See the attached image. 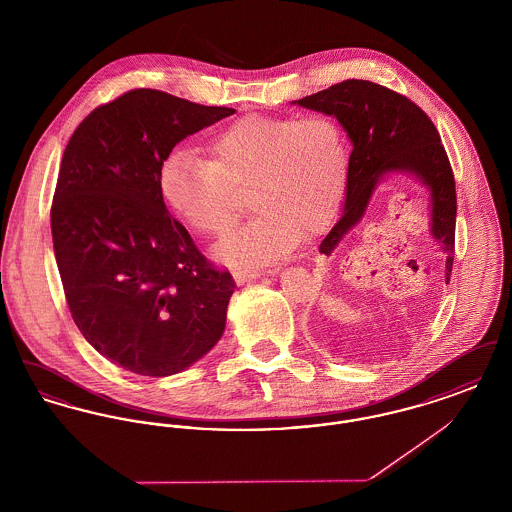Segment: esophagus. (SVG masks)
<instances>
[{
	"instance_id": "1",
	"label": "esophagus",
	"mask_w": 512,
	"mask_h": 512,
	"mask_svg": "<svg viewBox=\"0 0 512 512\" xmlns=\"http://www.w3.org/2000/svg\"><path fill=\"white\" fill-rule=\"evenodd\" d=\"M263 274L259 272V270H238V272H234V280H236V284H245V282H251V280H255V278H261Z\"/></svg>"
}]
</instances>
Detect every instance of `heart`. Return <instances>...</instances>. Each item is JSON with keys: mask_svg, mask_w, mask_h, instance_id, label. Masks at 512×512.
<instances>
[{"mask_svg": "<svg viewBox=\"0 0 512 512\" xmlns=\"http://www.w3.org/2000/svg\"><path fill=\"white\" fill-rule=\"evenodd\" d=\"M174 147L159 171L172 211L205 236L226 234L244 213L238 192L251 190L257 217L217 247L234 267L280 261L301 236L322 232L340 209L349 178V147L340 124L322 115H247L205 147Z\"/></svg>", "mask_w": 512, "mask_h": 512, "instance_id": "obj_1", "label": "heart"}]
</instances>
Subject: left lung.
Listing matches in <instances>:
<instances>
[{"mask_svg":"<svg viewBox=\"0 0 512 512\" xmlns=\"http://www.w3.org/2000/svg\"><path fill=\"white\" fill-rule=\"evenodd\" d=\"M293 103L336 117L353 144L343 213L322 240L320 253L332 255L343 236L361 222L384 176L409 174L430 194V232L447 255L445 284H449L457 194L447 153L430 117L411 99L355 78Z\"/></svg>","mask_w":512,"mask_h":512,"instance_id":"1","label":"left lung"}]
</instances>
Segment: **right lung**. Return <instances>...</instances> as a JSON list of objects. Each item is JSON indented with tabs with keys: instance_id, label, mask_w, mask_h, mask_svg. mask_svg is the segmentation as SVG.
Segmentation results:
<instances>
[{
	"instance_id": "obj_1",
	"label": "right lung",
	"mask_w": 512,
	"mask_h": 512,
	"mask_svg": "<svg viewBox=\"0 0 512 512\" xmlns=\"http://www.w3.org/2000/svg\"><path fill=\"white\" fill-rule=\"evenodd\" d=\"M234 113L140 88L94 109L65 147L51 205L57 268L78 330L124 370L182 372L224 332L236 284L169 215L159 171L176 144Z\"/></svg>"
}]
</instances>
